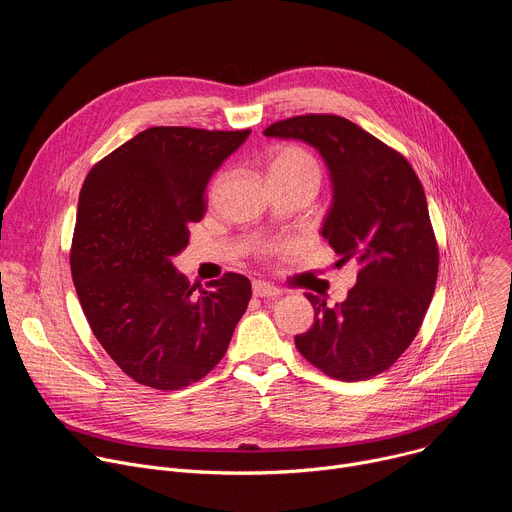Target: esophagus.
<instances>
[{"mask_svg": "<svg viewBox=\"0 0 512 512\" xmlns=\"http://www.w3.org/2000/svg\"><path fill=\"white\" fill-rule=\"evenodd\" d=\"M279 294H281V291L271 283H265V281H255L253 283V296L255 298H277Z\"/></svg>", "mask_w": 512, "mask_h": 512, "instance_id": "obj_1", "label": "esophagus"}]
</instances>
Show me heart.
<instances>
[{"label":"heart","mask_w":512,"mask_h":512,"mask_svg":"<svg viewBox=\"0 0 512 512\" xmlns=\"http://www.w3.org/2000/svg\"><path fill=\"white\" fill-rule=\"evenodd\" d=\"M269 174L279 176H294V178H312L320 180V168L318 162L310 152H306L300 145H283V148L275 150L269 160ZM283 245L279 243H263L259 245L261 257H271L277 253Z\"/></svg>","instance_id":"b5f03b06"}]
</instances>
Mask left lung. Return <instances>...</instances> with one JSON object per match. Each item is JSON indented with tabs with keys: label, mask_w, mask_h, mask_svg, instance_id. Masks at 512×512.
<instances>
[{
	"label": "left lung",
	"mask_w": 512,
	"mask_h": 512,
	"mask_svg": "<svg viewBox=\"0 0 512 512\" xmlns=\"http://www.w3.org/2000/svg\"><path fill=\"white\" fill-rule=\"evenodd\" d=\"M263 133L322 154L334 186L322 237L338 263H358L342 304L328 308L306 294L314 326L296 336V348L332 379L377 377L409 348L435 291L440 251L423 186L403 154L340 115L289 117Z\"/></svg>",
	"instance_id": "1"
}]
</instances>
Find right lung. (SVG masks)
I'll return each instance as SVG.
<instances>
[{
	"label": "right lung",
	"mask_w": 512,
	"mask_h": 512,
	"mask_svg": "<svg viewBox=\"0 0 512 512\" xmlns=\"http://www.w3.org/2000/svg\"><path fill=\"white\" fill-rule=\"evenodd\" d=\"M249 133L150 127L83 184L72 281L95 338L139 385L176 391L206 377L249 306L245 275L225 273L194 294L172 265L206 212L212 174Z\"/></svg>",
	"instance_id": "obj_1"
}]
</instances>
